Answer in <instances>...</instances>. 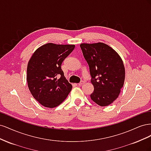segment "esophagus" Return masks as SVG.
<instances>
[{
    "label": "esophagus",
    "mask_w": 151,
    "mask_h": 151,
    "mask_svg": "<svg viewBox=\"0 0 151 151\" xmlns=\"http://www.w3.org/2000/svg\"><path fill=\"white\" fill-rule=\"evenodd\" d=\"M84 83H85V82H84V81H81V83H79V84H77V85L81 86H82V85H83V84H84Z\"/></svg>",
    "instance_id": "obj_1"
}]
</instances>
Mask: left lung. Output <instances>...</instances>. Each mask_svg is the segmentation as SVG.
I'll use <instances>...</instances> for the list:
<instances>
[{
  "label": "left lung",
  "instance_id": "left-lung-1",
  "mask_svg": "<svg viewBox=\"0 0 151 151\" xmlns=\"http://www.w3.org/2000/svg\"><path fill=\"white\" fill-rule=\"evenodd\" d=\"M80 47L94 86L91 98L99 106H108L118 97L124 84L125 70L122 59L115 50L103 43H81Z\"/></svg>",
  "mask_w": 151,
  "mask_h": 151
}]
</instances>
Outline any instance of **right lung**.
I'll use <instances>...</instances> for the list:
<instances>
[{
	"label": "right lung",
	"mask_w": 151,
	"mask_h": 151,
	"mask_svg": "<svg viewBox=\"0 0 151 151\" xmlns=\"http://www.w3.org/2000/svg\"><path fill=\"white\" fill-rule=\"evenodd\" d=\"M74 48V45L49 43L39 47L29 59L26 77L28 88L43 106H58L70 92L72 86L65 77L61 65Z\"/></svg>",
	"instance_id": "1"
}]
</instances>
